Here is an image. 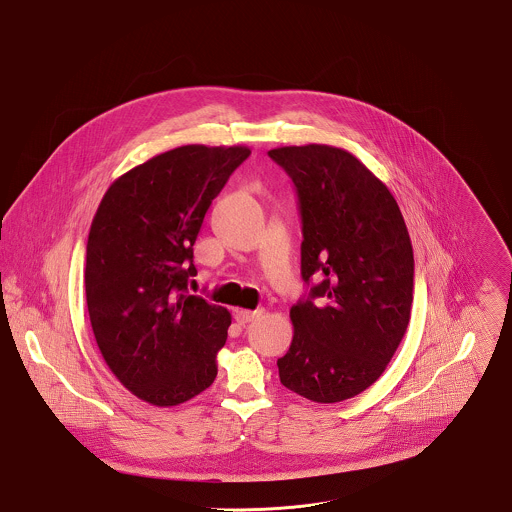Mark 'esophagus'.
I'll use <instances>...</instances> for the list:
<instances>
[{
	"instance_id": "34e87169",
	"label": "esophagus",
	"mask_w": 512,
	"mask_h": 512,
	"mask_svg": "<svg viewBox=\"0 0 512 512\" xmlns=\"http://www.w3.org/2000/svg\"><path fill=\"white\" fill-rule=\"evenodd\" d=\"M263 315V310H236V319L237 323H249V321H253V319H257V317H261Z\"/></svg>"
}]
</instances>
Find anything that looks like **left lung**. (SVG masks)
Returning <instances> with one entry per match:
<instances>
[{
    "mask_svg": "<svg viewBox=\"0 0 512 512\" xmlns=\"http://www.w3.org/2000/svg\"><path fill=\"white\" fill-rule=\"evenodd\" d=\"M269 158L296 187L310 286L290 310L294 337L278 376L306 399L345 401L382 376L409 325V232L390 189L347 150L284 146Z\"/></svg>",
    "mask_w": 512,
    "mask_h": 512,
    "instance_id": "8db88e82",
    "label": "left lung"
}]
</instances>
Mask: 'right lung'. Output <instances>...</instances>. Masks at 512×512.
<instances>
[{
  "label": "right lung",
  "mask_w": 512,
  "mask_h": 512,
  "mask_svg": "<svg viewBox=\"0 0 512 512\" xmlns=\"http://www.w3.org/2000/svg\"><path fill=\"white\" fill-rule=\"evenodd\" d=\"M245 146H181L130 169L91 222L85 298L97 347L124 388L152 405L212 386L232 315L189 294L193 245Z\"/></svg>",
  "instance_id": "add662e5"
}]
</instances>
